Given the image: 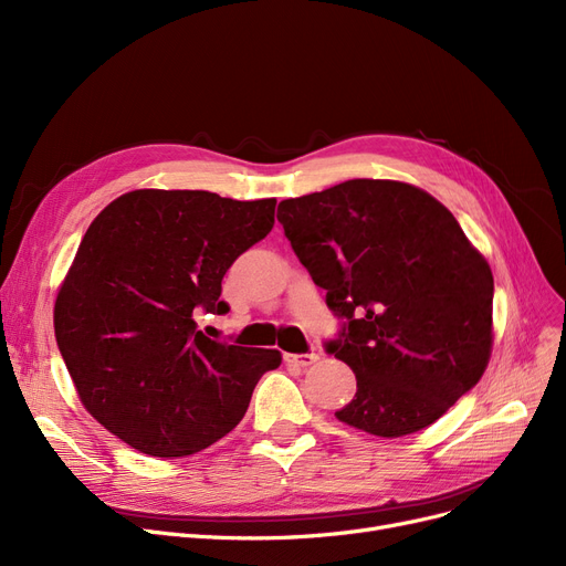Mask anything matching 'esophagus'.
Wrapping results in <instances>:
<instances>
[{
    "label": "esophagus",
    "mask_w": 566,
    "mask_h": 566,
    "mask_svg": "<svg viewBox=\"0 0 566 566\" xmlns=\"http://www.w3.org/2000/svg\"><path fill=\"white\" fill-rule=\"evenodd\" d=\"M286 360L298 365V367H310L318 360V353H298V355H286Z\"/></svg>",
    "instance_id": "obj_1"
}]
</instances>
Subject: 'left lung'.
<instances>
[{"mask_svg": "<svg viewBox=\"0 0 566 566\" xmlns=\"http://www.w3.org/2000/svg\"><path fill=\"white\" fill-rule=\"evenodd\" d=\"M277 220L342 318L325 353L353 369L358 392L337 420L380 438L408 436L478 385L491 358L493 275L438 199L353 178L284 199Z\"/></svg>", "mask_w": 566, "mask_h": 566, "instance_id": "left-lung-1", "label": "left lung"}]
</instances>
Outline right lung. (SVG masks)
Masks as SVG:
<instances>
[{
    "instance_id": "1",
    "label": "right lung",
    "mask_w": 566,
    "mask_h": 566,
    "mask_svg": "<svg viewBox=\"0 0 566 566\" xmlns=\"http://www.w3.org/2000/svg\"><path fill=\"white\" fill-rule=\"evenodd\" d=\"M275 199L133 190L86 229L56 293L54 337L84 408L137 452L176 459L227 436L282 353L208 339L231 263L275 224Z\"/></svg>"
}]
</instances>
